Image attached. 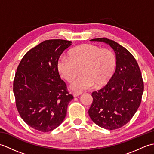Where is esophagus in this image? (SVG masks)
<instances>
[{
  "mask_svg": "<svg viewBox=\"0 0 154 154\" xmlns=\"http://www.w3.org/2000/svg\"><path fill=\"white\" fill-rule=\"evenodd\" d=\"M81 94H82V93H81V92H74L73 93V95L74 97H78V96L81 95Z\"/></svg>",
  "mask_w": 154,
  "mask_h": 154,
  "instance_id": "obj_1",
  "label": "esophagus"
}]
</instances>
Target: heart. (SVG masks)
I'll return each instance as SVG.
<instances>
[{"label":"heart","instance_id":"obj_1","mask_svg":"<svg viewBox=\"0 0 154 154\" xmlns=\"http://www.w3.org/2000/svg\"><path fill=\"white\" fill-rule=\"evenodd\" d=\"M69 57L61 56L57 61L61 76L71 82L79 75L81 76L71 84L75 91H83L105 85L116 70L117 58L114 52L93 44H83L69 51Z\"/></svg>","mask_w":154,"mask_h":154}]
</instances>
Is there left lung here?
I'll list each match as a JSON object with an SVG mask.
<instances>
[{
  "instance_id": "left-lung-1",
  "label": "left lung",
  "mask_w": 154,
  "mask_h": 154,
  "mask_svg": "<svg viewBox=\"0 0 154 154\" xmlns=\"http://www.w3.org/2000/svg\"><path fill=\"white\" fill-rule=\"evenodd\" d=\"M91 41L104 42L113 49L117 58L116 71L105 86L92 93L89 115L97 125L115 130L131 120L141 103L143 82L138 64L130 52L105 38Z\"/></svg>"
}]
</instances>
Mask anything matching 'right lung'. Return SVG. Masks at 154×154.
<instances>
[{"instance_id": "add662e5", "label": "right lung", "mask_w": 154, "mask_h": 154, "mask_svg": "<svg viewBox=\"0 0 154 154\" xmlns=\"http://www.w3.org/2000/svg\"><path fill=\"white\" fill-rule=\"evenodd\" d=\"M71 41L49 40L29 50L20 62L13 83L16 106L32 128L50 132L63 122L73 99L61 79L57 61Z\"/></svg>"}]
</instances>
